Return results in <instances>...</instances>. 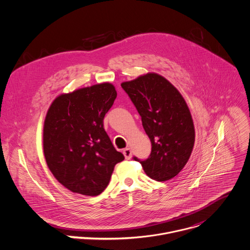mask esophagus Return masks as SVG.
Instances as JSON below:
<instances>
[{"label": "esophagus", "instance_id": "esophagus-1", "mask_svg": "<svg viewBox=\"0 0 250 250\" xmlns=\"http://www.w3.org/2000/svg\"><path fill=\"white\" fill-rule=\"evenodd\" d=\"M123 153H124V156H125V158L126 160H129V159L131 158V156H132V151H131L129 148L124 149Z\"/></svg>", "mask_w": 250, "mask_h": 250}]
</instances>
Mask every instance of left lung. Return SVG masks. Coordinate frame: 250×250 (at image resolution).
<instances>
[{"label": "left lung", "instance_id": "8db88e82", "mask_svg": "<svg viewBox=\"0 0 250 250\" xmlns=\"http://www.w3.org/2000/svg\"><path fill=\"white\" fill-rule=\"evenodd\" d=\"M121 85L138 111L152 143L148 159L133 160L156 181L173 178L187 164L195 143L194 123L186 101L176 87L156 73Z\"/></svg>", "mask_w": 250, "mask_h": 250}]
</instances>
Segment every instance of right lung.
I'll list each match as a JSON object with an SVG mask.
<instances>
[{"label": "right lung", "mask_w": 250, "mask_h": 250, "mask_svg": "<svg viewBox=\"0 0 250 250\" xmlns=\"http://www.w3.org/2000/svg\"><path fill=\"white\" fill-rule=\"evenodd\" d=\"M116 97L112 83H98L59 95L46 113L44 158L53 176L71 192L101 194L115 166L125 160L103 127Z\"/></svg>", "instance_id": "right-lung-1"}]
</instances>
